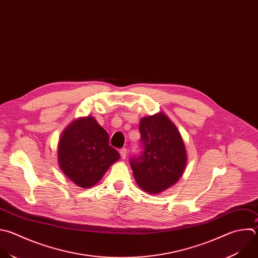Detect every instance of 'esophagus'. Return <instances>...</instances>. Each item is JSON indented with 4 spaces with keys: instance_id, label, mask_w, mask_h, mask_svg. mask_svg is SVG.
<instances>
[{
    "instance_id": "obj_1",
    "label": "esophagus",
    "mask_w": 258,
    "mask_h": 258,
    "mask_svg": "<svg viewBox=\"0 0 258 258\" xmlns=\"http://www.w3.org/2000/svg\"><path fill=\"white\" fill-rule=\"evenodd\" d=\"M119 153H120V156H121V158L124 160V159L126 158V156H127V152H126V149H125V148L121 149Z\"/></svg>"
}]
</instances>
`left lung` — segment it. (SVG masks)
I'll list each match as a JSON object with an SVG mask.
<instances>
[{
	"mask_svg": "<svg viewBox=\"0 0 258 258\" xmlns=\"http://www.w3.org/2000/svg\"><path fill=\"white\" fill-rule=\"evenodd\" d=\"M140 132L144 152L131 159L133 174L141 189L157 195L176 184L184 173L185 144L177 126L163 112L142 117Z\"/></svg>",
	"mask_w": 258,
	"mask_h": 258,
	"instance_id": "1",
	"label": "left lung"
}]
</instances>
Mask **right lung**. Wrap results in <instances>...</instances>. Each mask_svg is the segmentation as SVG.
<instances>
[{
	"mask_svg": "<svg viewBox=\"0 0 258 258\" xmlns=\"http://www.w3.org/2000/svg\"><path fill=\"white\" fill-rule=\"evenodd\" d=\"M118 160L119 153L109 146L107 132L93 116L73 120L60 135L57 144L58 167L79 187L94 186Z\"/></svg>",
	"mask_w": 258,
	"mask_h": 258,
	"instance_id": "1",
	"label": "right lung"
}]
</instances>
